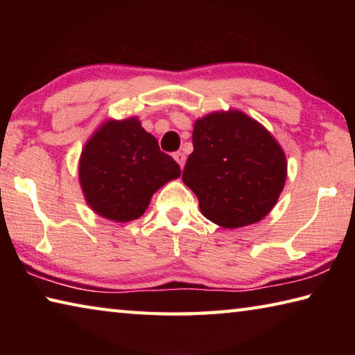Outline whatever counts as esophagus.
<instances>
[{"label": "esophagus", "mask_w": 355, "mask_h": 355, "mask_svg": "<svg viewBox=\"0 0 355 355\" xmlns=\"http://www.w3.org/2000/svg\"><path fill=\"white\" fill-rule=\"evenodd\" d=\"M173 158H175V161H177V163L180 164V167H182V169H183L184 161H186V156H184V153H182V152H175V153H173Z\"/></svg>", "instance_id": "obj_1"}]
</instances>
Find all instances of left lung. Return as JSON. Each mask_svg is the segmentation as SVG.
Wrapping results in <instances>:
<instances>
[{
  "label": "left lung",
  "instance_id": "left-lung-1",
  "mask_svg": "<svg viewBox=\"0 0 355 355\" xmlns=\"http://www.w3.org/2000/svg\"><path fill=\"white\" fill-rule=\"evenodd\" d=\"M183 182L207 219L224 228L261 220L277 202L286 158L277 141L241 111L213 112L192 131Z\"/></svg>",
  "mask_w": 355,
  "mask_h": 355
}]
</instances>
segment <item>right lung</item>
I'll use <instances>...</instances> for the list:
<instances>
[{
  "label": "right lung",
  "mask_w": 355,
  "mask_h": 355,
  "mask_svg": "<svg viewBox=\"0 0 355 355\" xmlns=\"http://www.w3.org/2000/svg\"><path fill=\"white\" fill-rule=\"evenodd\" d=\"M180 173L177 161L161 152L158 141L135 117L101 125L80 159L87 203L97 214L117 222L142 216L155 192Z\"/></svg>",
  "instance_id": "1"
}]
</instances>
